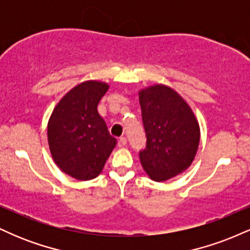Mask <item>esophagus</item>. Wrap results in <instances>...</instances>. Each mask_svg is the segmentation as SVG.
I'll list each match as a JSON object with an SVG mask.
<instances>
[{
    "label": "esophagus",
    "mask_w": 250,
    "mask_h": 250,
    "mask_svg": "<svg viewBox=\"0 0 250 250\" xmlns=\"http://www.w3.org/2000/svg\"><path fill=\"white\" fill-rule=\"evenodd\" d=\"M119 142L121 146H127V139L125 137H120Z\"/></svg>",
    "instance_id": "1"
}]
</instances>
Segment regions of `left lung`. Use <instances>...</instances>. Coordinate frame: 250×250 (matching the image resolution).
Listing matches in <instances>:
<instances>
[{
    "instance_id": "left-lung-1",
    "label": "left lung",
    "mask_w": 250,
    "mask_h": 250,
    "mask_svg": "<svg viewBox=\"0 0 250 250\" xmlns=\"http://www.w3.org/2000/svg\"><path fill=\"white\" fill-rule=\"evenodd\" d=\"M147 145L140 161L151 180L161 182L189 168L200 143V125L174 89L155 84L139 93Z\"/></svg>"
}]
</instances>
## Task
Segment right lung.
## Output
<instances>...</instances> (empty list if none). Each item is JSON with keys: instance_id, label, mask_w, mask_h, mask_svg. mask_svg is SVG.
I'll return each instance as SVG.
<instances>
[{"instance_id": "1", "label": "right lung", "mask_w": 250, "mask_h": 250, "mask_svg": "<svg viewBox=\"0 0 250 250\" xmlns=\"http://www.w3.org/2000/svg\"><path fill=\"white\" fill-rule=\"evenodd\" d=\"M109 85L100 81L77 84L62 97L48 122V143L54 162L80 181L95 179L116 146L97 104Z\"/></svg>"}]
</instances>
